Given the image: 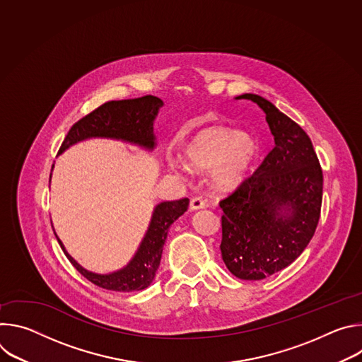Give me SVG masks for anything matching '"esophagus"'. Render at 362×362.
Instances as JSON below:
<instances>
[{
    "label": "esophagus",
    "mask_w": 362,
    "mask_h": 362,
    "mask_svg": "<svg viewBox=\"0 0 362 362\" xmlns=\"http://www.w3.org/2000/svg\"><path fill=\"white\" fill-rule=\"evenodd\" d=\"M203 208H204V202L200 197H193L190 200V209L192 211H199V209H203Z\"/></svg>",
    "instance_id": "1"
}]
</instances>
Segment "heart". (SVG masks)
<instances>
[{
	"instance_id": "1",
	"label": "heart",
	"mask_w": 362,
	"mask_h": 362,
	"mask_svg": "<svg viewBox=\"0 0 362 362\" xmlns=\"http://www.w3.org/2000/svg\"><path fill=\"white\" fill-rule=\"evenodd\" d=\"M182 163L193 170L208 169L209 183L218 190L239 186L250 172L259 146L256 139L240 130L223 126H208L196 130L177 144ZM173 170L180 168L176 159H169Z\"/></svg>"
}]
</instances>
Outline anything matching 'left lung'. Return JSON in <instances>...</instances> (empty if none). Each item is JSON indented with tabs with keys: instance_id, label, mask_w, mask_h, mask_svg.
<instances>
[{
	"instance_id": "1",
	"label": "left lung",
	"mask_w": 362,
	"mask_h": 362,
	"mask_svg": "<svg viewBox=\"0 0 362 362\" xmlns=\"http://www.w3.org/2000/svg\"><path fill=\"white\" fill-rule=\"evenodd\" d=\"M267 115L275 140L256 172L221 200L226 268L261 281L289 267L313 239L322 203V170L309 136L257 94H242Z\"/></svg>"
}]
</instances>
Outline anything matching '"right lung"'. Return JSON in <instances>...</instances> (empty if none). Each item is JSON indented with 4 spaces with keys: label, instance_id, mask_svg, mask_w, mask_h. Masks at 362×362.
I'll return each instance as SVG.
<instances>
[{
    "label": "right lung",
    "instance_id": "add662e5",
    "mask_svg": "<svg viewBox=\"0 0 362 362\" xmlns=\"http://www.w3.org/2000/svg\"><path fill=\"white\" fill-rule=\"evenodd\" d=\"M160 107H163V101L154 95L105 103L70 129L59 154L73 144L87 139L120 140L151 151L156 147L154 120H156ZM187 197L156 204V208L153 209L148 228L134 256L126 267L110 274H95L87 271L66 250L57 235L56 238L71 265L94 285L119 292L141 291L147 288L156 276L169 228L187 211Z\"/></svg>",
    "mask_w": 362,
    "mask_h": 362
}]
</instances>
